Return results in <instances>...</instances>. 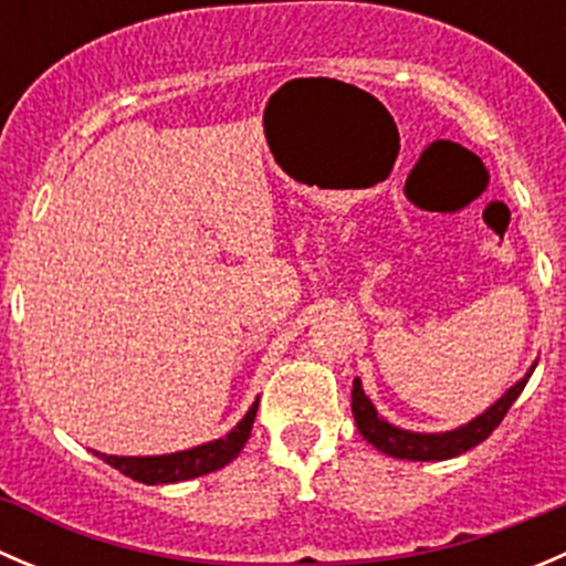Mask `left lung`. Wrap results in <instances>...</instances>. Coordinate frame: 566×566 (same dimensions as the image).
Masks as SVG:
<instances>
[{
    "mask_svg": "<svg viewBox=\"0 0 566 566\" xmlns=\"http://www.w3.org/2000/svg\"><path fill=\"white\" fill-rule=\"evenodd\" d=\"M536 367V364H534ZM534 367L528 369V375L523 380H517L493 408L484 410L482 416H476L473 421H468L465 427L452 432H441V436H421V432H408L399 430V427H391L389 421L380 419L378 410L373 408L369 397L361 389V380L353 384V416H356V427L369 443H373L378 452L391 454V458L399 460H449L458 458V454L468 452V449L479 447L482 441H488L490 432L504 421V416L510 413L512 402L521 397V391L526 389L531 373Z\"/></svg>",
    "mask_w": 566,
    "mask_h": 566,
    "instance_id": "8db88e82",
    "label": "left lung"
}]
</instances>
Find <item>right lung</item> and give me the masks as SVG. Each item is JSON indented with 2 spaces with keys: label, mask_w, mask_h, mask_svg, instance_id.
Segmentation results:
<instances>
[{
  "label": "right lung",
  "mask_w": 566,
  "mask_h": 566,
  "mask_svg": "<svg viewBox=\"0 0 566 566\" xmlns=\"http://www.w3.org/2000/svg\"><path fill=\"white\" fill-rule=\"evenodd\" d=\"M256 399L249 408V413L243 416L241 424L230 432L227 438H219V441L202 443L197 449H188V452L177 454H161V458H114V454H98L101 460L108 462L112 468H117L125 476L136 479V482L145 484H169V482H186V479L205 476L210 471H219L227 462H232L241 454V449L247 447L251 436V424H254L256 416Z\"/></svg>",
  "instance_id": "1"
}]
</instances>
